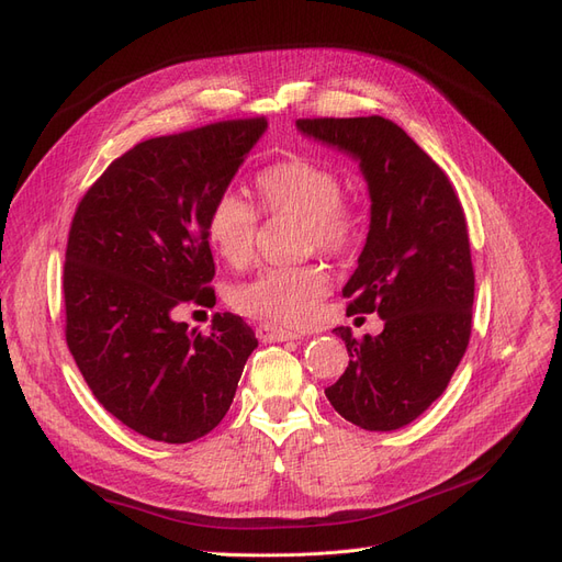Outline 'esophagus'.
Here are the masks:
<instances>
[{"instance_id":"34e87169","label":"esophagus","mask_w":562,"mask_h":562,"mask_svg":"<svg viewBox=\"0 0 562 562\" xmlns=\"http://www.w3.org/2000/svg\"><path fill=\"white\" fill-rule=\"evenodd\" d=\"M255 335H258L260 342H285V339H297L295 333L274 328V326H269V323H260V326L255 328Z\"/></svg>"}]
</instances>
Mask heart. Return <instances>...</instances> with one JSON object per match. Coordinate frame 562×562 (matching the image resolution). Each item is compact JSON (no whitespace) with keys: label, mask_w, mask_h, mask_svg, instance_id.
<instances>
[{"label":"heart","mask_w":562,"mask_h":562,"mask_svg":"<svg viewBox=\"0 0 562 562\" xmlns=\"http://www.w3.org/2000/svg\"><path fill=\"white\" fill-rule=\"evenodd\" d=\"M260 209L267 215L300 213L304 250L339 258L361 236V213L342 196V180L310 157H291L267 166L255 180ZM260 213L236 192H223L209 211L206 234L211 246L229 265H246L258 241ZM330 293L326 269L316 262L267 267L232 291V307L269 326L300 328L312 323L321 302Z\"/></svg>","instance_id":"heart-1"}]
</instances>
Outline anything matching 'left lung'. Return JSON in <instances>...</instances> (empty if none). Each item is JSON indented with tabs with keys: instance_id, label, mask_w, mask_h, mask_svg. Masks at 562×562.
<instances>
[{
	"instance_id": "8db88e82",
	"label": "left lung",
	"mask_w": 562,
	"mask_h": 562,
	"mask_svg": "<svg viewBox=\"0 0 562 562\" xmlns=\"http://www.w3.org/2000/svg\"><path fill=\"white\" fill-rule=\"evenodd\" d=\"M310 138L361 161L370 232L347 281V314L378 312L380 335L345 339L349 366L326 389L335 411L368 431H394L443 394L469 347L473 265L467 215L427 151L384 116L297 119Z\"/></svg>"
}]
</instances>
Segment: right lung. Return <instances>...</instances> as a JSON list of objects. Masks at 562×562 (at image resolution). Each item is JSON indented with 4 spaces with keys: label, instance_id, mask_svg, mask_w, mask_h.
<instances>
[{
    "label": "right lung",
    "instance_id": "1",
    "mask_svg": "<svg viewBox=\"0 0 562 562\" xmlns=\"http://www.w3.org/2000/svg\"><path fill=\"white\" fill-rule=\"evenodd\" d=\"M265 116L159 135L114 159L75 211L67 236L65 339L98 403L151 440L190 443L229 411L255 333L213 316L211 335L173 316L213 307L206 220Z\"/></svg>",
    "mask_w": 562,
    "mask_h": 562
}]
</instances>
